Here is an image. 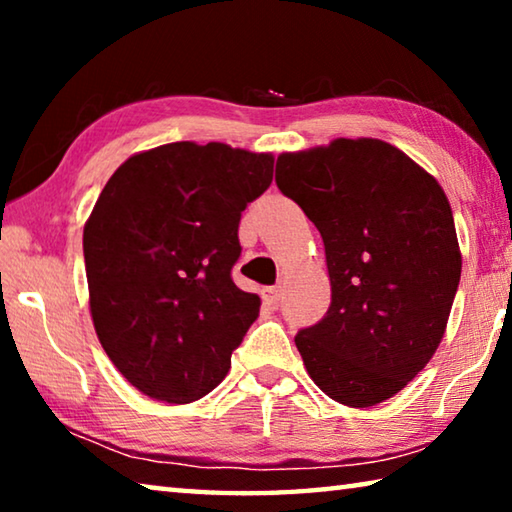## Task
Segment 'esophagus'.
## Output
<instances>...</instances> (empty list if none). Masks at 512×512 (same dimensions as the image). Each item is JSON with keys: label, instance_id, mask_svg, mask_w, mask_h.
<instances>
[{"label": "esophagus", "instance_id": "1", "mask_svg": "<svg viewBox=\"0 0 512 512\" xmlns=\"http://www.w3.org/2000/svg\"><path fill=\"white\" fill-rule=\"evenodd\" d=\"M262 298L266 300V305L275 307L277 302H280V298H282V287H266L262 291Z\"/></svg>", "mask_w": 512, "mask_h": 512}]
</instances>
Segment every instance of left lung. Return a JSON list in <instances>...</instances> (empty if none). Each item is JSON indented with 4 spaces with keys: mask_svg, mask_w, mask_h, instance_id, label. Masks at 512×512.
I'll list each match as a JSON object with an SVG mask.
<instances>
[{
    "mask_svg": "<svg viewBox=\"0 0 512 512\" xmlns=\"http://www.w3.org/2000/svg\"><path fill=\"white\" fill-rule=\"evenodd\" d=\"M275 183L325 244L332 305L296 334L309 377L354 409L388 400L443 341L461 282L443 187L409 155L370 137L282 153Z\"/></svg>",
    "mask_w": 512,
    "mask_h": 512,
    "instance_id": "obj_1",
    "label": "left lung"
}]
</instances>
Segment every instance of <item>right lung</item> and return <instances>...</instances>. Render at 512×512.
Wrapping results in <instances>:
<instances>
[{
  "label": "right lung",
  "instance_id": "obj_1",
  "mask_svg": "<svg viewBox=\"0 0 512 512\" xmlns=\"http://www.w3.org/2000/svg\"><path fill=\"white\" fill-rule=\"evenodd\" d=\"M273 180V155L173 142L112 173L83 230L103 350L153 400L187 404L223 381L259 316L232 282L239 221Z\"/></svg>",
  "mask_w": 512,
  "mask_h": 512
}]
</instances>
